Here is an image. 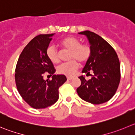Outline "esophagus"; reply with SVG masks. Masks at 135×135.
<instances>
[{
    "instance_id": "obj_1",
    "label": "esophagus",
    "mask_w": 135,
    "mask_h": 135,
    "mask_svg": "<svg viewBox=\"0 0 135 135\" xmlns=\"http://www.w3.org/2000/svg\"><path fill=\"white\" fill-rule=\"evenodd\" d=\"M73 78H74L73 77H67V79H68V80H71Z\"/></svg>"
}]
</instances>
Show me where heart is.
I'll use <instances>...</instances> for the list:
<instances>
[{
	"instance_id": "heart-1",
	"label": "heart",
	"mask_w": 135,
	"mask_h": 135,
	"mask_svg": "<svg viewBox=\"0 0 135 135\" xmlns=\"http://www.w3.org/2000/svg\"><path fill=\"white\" fill-rule=\"evenodd\" d=\"M60 45L64 49L70 50L68 59L71 60L68 62L63 63L58 65L57 71L62 75L72 76L75 74L79 68V63H85L90 57L91 50L88 45L80 44L77 38L69 36L60 42ZM46 56L54 64L60 61L59 52L54 45H50L46 49Z\"/></svg>"
}]
</instances>
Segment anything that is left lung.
<instances>
[{
	"label": "left lung",
	"instance_id": "left-lung-1",
	"mask_svg": "<svg viewBox=\"0 0 135 135\" xmlns=\"http://www.w3.org/2000/svg\"><path fill=\"white\" fill-rule=\"evenodd\" d=\"M88 38L91 54L82 73L91 78L86 80L79 76L81 85L77 89L80 98L92 104H101L111 99L119 86L120 79V62L112 46L100 36L89 30L79 32Z\"/></svg>",
	"mask_w": 135,
	"mask_h": 135
}]
</instances>
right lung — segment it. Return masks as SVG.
I'll list each match as a JSON object with an SVG mask.
<instances>
[{
	"mask_svg": "<svg viewBox=\"0 0 135 135\" xmlns=\"http://www.w3.org/2000/svg\"><path fill=\"white\" fill-rule=\"evenodd\" d=\"M54 34H40L24 48L15 70L16 88L23 99L34 109L51 106L59 98V88L67 80L64 75H54L56 70L46 56ZM45 72L53 75L52 80H44Z\"/></svg>",
	"mask_w": 135,
	"mask_h": 135,
	"instance_id": "add662e5",
	"label": "right lung"
}]
</instances>
